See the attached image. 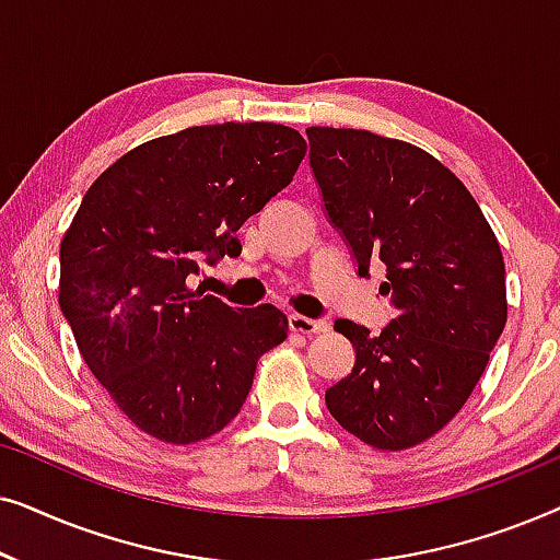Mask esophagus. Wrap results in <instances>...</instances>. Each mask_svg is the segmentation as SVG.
<instances>
[{
	"instance_id": "obj_1",
	"label": "esophagus",
	"mask_w": 560,
	"mask_h": 560,
	"mask_svg": "<svg viewBox=\"0 0 560 560\" xmlns=\"http://www.w3.org/2000/svg\"><path fill=\"white\" fill-rule=\"evenodd\" d=\"M288 326H290V331H293V334H305V336L320 334V331H326V328H328L326 320H316V318L301 316V313H290Z\"/></svg>"
}]
</instances>
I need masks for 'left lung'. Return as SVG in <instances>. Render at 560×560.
Returning <instances> with one entry per match:
<instances>
[{
  "instance_id": "8db88e82",
  "label": "left lung",
  "mask_w": 560,
  "mask_h": 560,
  "mask_svg": "<svg viewBox=\"0 0 560 560\" xmlns=\"http://www.w3.org/2000/svg\"><path fill=\"white\" fill-rule=\"evenodd\" d=\"M311 167L359 275L387 267L397 316L382 334L341 318L354 370L326 389L343 431L380 451L446 428L508 324L500 242L462 180L416 144L366 129L308 127Z\"/></svg>"
}]
</instances>
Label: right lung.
Instances as JSON below:
<instances>
[{"label": "right lung", "instance_id": "right-lung-1", "mask_svg": "<svg viewBox=\"0 0 560 560\" xmlns=\"http://www.w3.org/2000/svg\"><path fill=\"white\" fill-rule=\"evenodd\" d=\"M305 150L272 121L188 127L137 144L83 196L60 242L58 303L91 374L152 439L190 446L224 431L259 357L288 339L280 308H232L188 278L201 259L240 255V226Z\"/></svg>", "mask_w": 560, "mask_h": 560}]
</instances>
